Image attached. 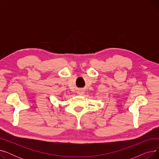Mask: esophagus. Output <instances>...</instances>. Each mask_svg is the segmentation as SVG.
I'll use <instances>...</instances> for the list:
<instances>
[{
    "instance_id": "34e87169",
    "label": "esophagus",
    "mask_w": 159,
    "mask_h": 159,
    "mask_svg": "<svg viewBox=\"0 0 159 159\" xmlns=\"http://www.w3.org/2000/svg\"><path fill=\"white\" fill-rule=\"evenodd\" d=\"M77 93H78V95H82L84 94V91H83L82 90H79V91H77Z\"/></svg>"
}]
</instances>
